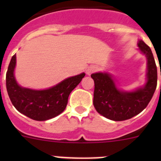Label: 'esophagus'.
<instances>
[{
  "label": "esophagus",
  "instance_id": "34e87169",
  "mask_svg": "<svg viewBox=\"0 0 161 161\" xmlns=\"http://www.w3.org/2000/svg\"><path fill=\"white\" fill-rule=\"evenodd\" d=\"M97 70V68L95 66H90L87 68V70H86V73L87 75H91V74L93 73V72H96Z\"/></svg>",
  "mask_w": 161,
  "mask_h": 161
}]
</instances>
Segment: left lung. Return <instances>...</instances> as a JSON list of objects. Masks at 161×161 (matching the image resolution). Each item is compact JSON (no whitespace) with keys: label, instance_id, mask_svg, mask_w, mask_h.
<instances>
[{"label":"left lung","instance_id":"8db88e82","mask_svg":"<svg viewBox=\"0 0 161 161\" xmlns=\"http://www.w3.org/2000/svg\"><path fill=\"white\" fill-rule=\"evenodd\" d=\"M138 46L147 59V83L143 87L131 92L119 90L110 74L91 75L94 80L93 106L98 113L110 120L124 121L139 114L147 107L156 89L157 68L153 52L143 41L139 40Z\"/></svg>","mask_w":161,"mask_h":161}]
</instances>
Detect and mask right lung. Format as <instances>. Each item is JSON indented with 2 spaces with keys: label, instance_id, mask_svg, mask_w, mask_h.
<instances>
[{
  "label": "right lung",
  "instance_id": "right-lung-1",
  "mask_svg": "<svg viewBox=\"0 0 161 161\" xmlns=\"http://www.w3.org/2000/svg\"><path fill=\"white\" fill-rule=\"evenodd\" d=\"M16 55H13L6 74V89L14 106L20 113L36 121L56 117L65 109L69 94L81 81L85 74L68 77L55 86L44 90L21 87L14 77Z\"/></svg>",
  "mask_w": 161,
  "mask_h": 161
}]
</instances>
